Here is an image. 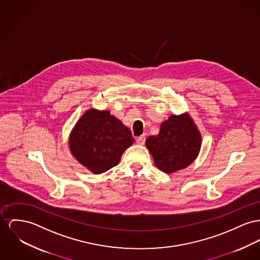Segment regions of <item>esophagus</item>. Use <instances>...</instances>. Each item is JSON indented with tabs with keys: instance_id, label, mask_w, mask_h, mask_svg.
Wrapping results in <instances>:
<instances>
[{
	"instance_id": "obj_1",
	"label": "esophagus",
	"mask_w": 260,
	"mask_h": 260,
	"mask_svg": "<svg viewBox=\"0 0 260 260\" xmlns=\"http://www.w3.org/2000/svg\"><path fill=\"white\" fill-rule=\"evenodd\" d=\"M145 141H146V135H145V134L139 136L137 140H136V142H137V144H139V145H144Z\"/></svg>"
}]
</instances>
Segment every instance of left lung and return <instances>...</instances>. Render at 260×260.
<instances>
[{
	"label": "left lung",
	"mask_w": 260,
	"mask_h": 260,
	"mask_svg": "<svg viewBox=\"0 0 260 260\" xmlns=\"http://www.w3.org/2000/svg\"><path fill=\"white\" fill-rule=\"evenodd\" d=\"M146 147L158 170L173 173L190 166L199 155L201 134L188 113L171 115L159 133L146 140Z\"/></svg>",
	"instance_id": "8db88e82"
}]
</instances>
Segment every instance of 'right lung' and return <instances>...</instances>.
Listing matches in <instances>:
<instances>
[{
	"mask_svg": "<svg viewBox=\"0 0 260 260\" xmlns=\"http://www.w3.org/2000/svg\"><path fill=\"white\" fill-rule=\"evenodd\" d=\"M134 143L131 131L109 110L89 108L69 136L71 154L89 172L105 173L117 166L122 154Z\"/></svg>",
	"mask_w": 260,
	"mask_h": 260,
	"instance_id": "right-lung-1",
	"label": "right lung"
}]
</instances>
